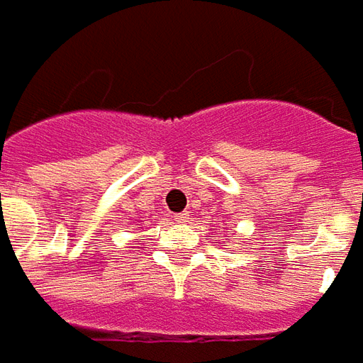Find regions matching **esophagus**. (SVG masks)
Listing matches in <instances>:
<instances>
[{
    "label": "esophagus",
    "mask_w": 363,
    "mask_h": 363,
    "mask_svg": "<svg viewBox=\"0 0 363 363\" xmlns=\"http://www.w3.org/2000/svg\"><path fill=\"white\" fill-rule=\"evenodd\" d=\"M186 220H189V213H177V216H174V221H177V223H184Z\"/></svg>",
    "instance_id": "esophagus-1"
}]
</instances>
